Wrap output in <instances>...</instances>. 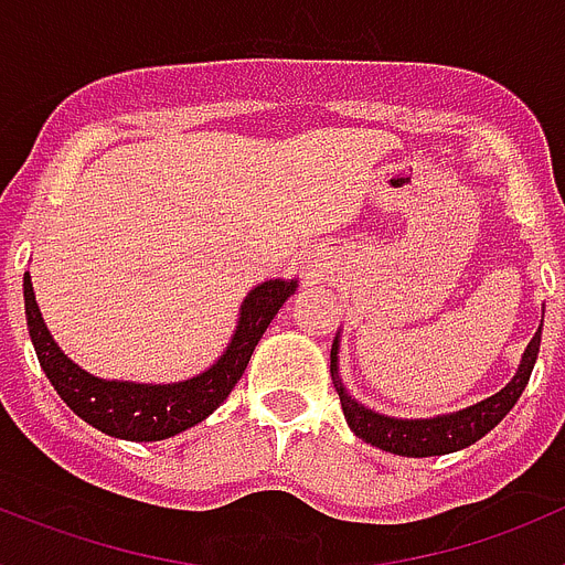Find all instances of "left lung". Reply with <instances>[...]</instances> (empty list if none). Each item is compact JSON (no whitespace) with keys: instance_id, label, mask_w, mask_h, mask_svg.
Returning <instances> with one entry per match:
<instances>
[{"instance_id":"8db88e82","label":"left lung","mask_w":565,"mask_h":565,"mask_svg":"<svg viewBox=\"0 0 565 565\" xmlns=\"http://www.w3.org/2000/svg\"><path fill=\"white\" fill-rule=\"evenodd\" d=\"M541 331L543 319L537 326L535 337L526 344L523 351L521 364H518L512 382L498 391L495 396L483 398L478 404H469L463 411L444 413V416H430V418H396L384 416V413L371 411L364 407L362 402L348 393L342 376H339V333L331 344V379L333 387L339 393V402H342L344 422L362 438L364 444H373L379 450L393 452V456H407V458H427V456H447V452H456L476 444L478 438L487 436L503 416H507L515 402L521 398L523 387L529 384L532 376V367H535L537 351H541Z\"/></svg>"}]
</instances>
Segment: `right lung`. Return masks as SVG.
Wrapping results in <instances>:
<instances>
[{"mask_svg": "<svg viewBox=\"0 0 565 565\" xmlns=\"http://www.w3.org/2000/svg\"><path fill=\"white\" fill-rule=\"evenodd\" d=\"M294 291H297V279H266L254 286L239 306L237 326L226 351L198 376L169 384L102 379L78 367L44 326L28 271H24V317L39 364L70 411L113 438L163 441L201 424L226 402L246 371L257 342Z\"/></svg>", "mask_w": 565, "mask_h": 565, "instance_id": "obj_1", "label": "right lung"}]
</instances>
